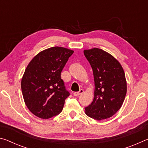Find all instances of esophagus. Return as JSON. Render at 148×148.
Wrapping results in <instances>:
<instances>
[{"mask_svg":"<svg viewBox=\"0 0 148 148\" xmlns=\"http://www.w3.org/2000/svg\"><path fill=\"white\" fill-rule=\"evenodd\" d=\"M84 92V90L83 89H80L79 90V91H78V92H74V93H73V95H74V96H79V95H80L81 94H82Z\"/></svg>","mask_w":148,"mask_h":148,"instance_id":"obj_1","label":"esophagus"}]
</instances>
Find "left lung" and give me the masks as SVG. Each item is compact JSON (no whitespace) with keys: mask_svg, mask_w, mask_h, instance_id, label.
<instances>
[{"mask_svg":"<svg viewBox=\"0 0 148 148\" xmlns=\"http://www.w3.org/2000/svg\"><path fill=\"white\" fill-rule=\"evenodd\" d=\"M93 72L95 96L85 108L86 114L96 120L108 119L121 108L127 93L123 69L114 57L99 48L84 50Z\"/></svg>","mask_w":148,"mask_h":148,"instance_id":"1","label":"left lung"}]
</instances>
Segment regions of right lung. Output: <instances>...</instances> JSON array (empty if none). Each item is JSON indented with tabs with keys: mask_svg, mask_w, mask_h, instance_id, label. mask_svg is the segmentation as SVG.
Returning a JSON list of instances; mask_svg holds the SVG:
<instances>
[{
	"mask_svg": "<svg viewBox=\"0 0 148 148\" xmlns=\"http://www.w3.org/2000/svg\"><path fill=\"white\" fill-rule=\"evenodd\" d=\"M72 50L52 47L36 55L29 62L21 79L25 103L35 116L49 119L62 112L70 95L61 73Z\"/></svg>",
	"mask_w": 148,
	"mask_h": 148,
	"instance_id": "add662e5",
	"label": "right lung"
}]
</instances>
